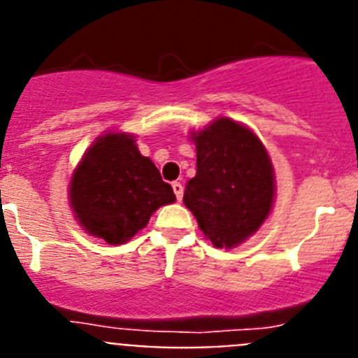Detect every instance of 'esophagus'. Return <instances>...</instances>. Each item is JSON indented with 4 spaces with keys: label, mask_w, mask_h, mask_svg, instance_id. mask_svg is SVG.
<instances>
[{
    "label": "esophagus",
    "mask_w": 358,
    "mask_h": 358,
    "mask_svg": "<svg viewBox=\"0 0 358 358\" xmlns=\"http://www.w3.org/2000/svg\"><path fill=\"white\" fill-rule=\"evenodd\" d=\"M172 188H173V194H176L177 201H181L182 192H185V188H182L181 182H172Z\"/></svg>",
    "instance_id": "obj_1"
}]
</instances>
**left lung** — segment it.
Instances as JSON below:
<instances>
[{
	"label": "left lung",
	"mask_w": 358,
	"mask_h": 358,
	"mask_svg": "<svg viewBox=\"0 0 358 358\" xmlns=\"http://www.w3.org/2000/svg\"><path fill=\"white\" fill-rule=\"evenodd\" d=\"M189 138L197 150V173L186 185L185 206L215 248H236L273 211V161L248 125L226 116L192 131Z\"/></svg>",
	"instance_id": "1"
}]
</instances>
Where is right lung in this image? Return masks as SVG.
I'll return each mask as SVG.
<instances>
[{
	"label": "right lung",
	"mask_w": 358,
	"mask_h": 358,
	"mask_svg": "<svg viewBox=\"0 0 358 358\" xmlns=\"http://www.w3.org/2000/svg\"><path fill=\"white\" fill-rule=\"evenodd\" d=\"M68 199L78 226L110 245L129 242L157 208L176 202L172 186L138 150L136 136L118 131L98 136L85 150Z\"/></svg>",
	"instance_id": "right-lung-1"
}]
</instances>
